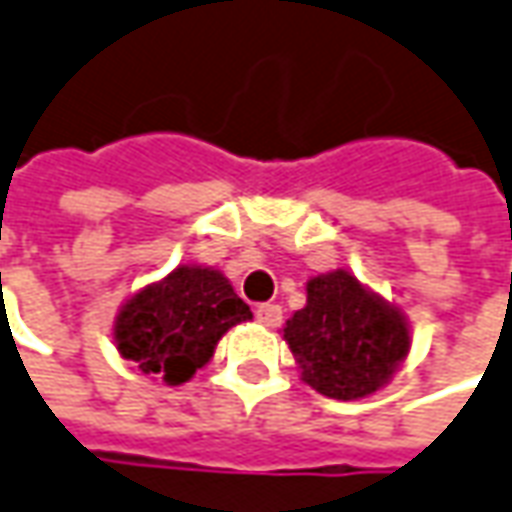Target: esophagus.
<instances>
[{
  "label": "esophagus",
  "mask_w": 512,
  "mask_h": 512,
  "mask_svg": "<svg viewBox=\"0 0 512 512\" xmlns=\"http://www.w3.org/2000/svg\"><path fill=\"white\" fill-rule=\"evenodd\" d=\"M256 318H259V324H264V327H279L281 307L279 304H259L256 307Z\"/></svg>",
  "instance_id": "34e87169"
}]
</instances>
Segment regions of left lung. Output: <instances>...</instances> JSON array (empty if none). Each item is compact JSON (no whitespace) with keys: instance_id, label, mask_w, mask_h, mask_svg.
I'll use <instances>...</instances> for the list:
<instances>
[{"instance_id":"obj_1","label":"left lung","mask_w":512,"mask_h":512,"mask_svg":"<svg viewBox=\"0 0 512 512\" xmlns=\"http://www.w3.org/2000/svg\"><path fill=\"white\" fill-rule=\"evenodd\" d=\"M284 341L304 383L332 400H358L389 383L411 335L403 312L369 293L352 273L307 281V307L293 312Z\"/></svg>"}]
</instances>
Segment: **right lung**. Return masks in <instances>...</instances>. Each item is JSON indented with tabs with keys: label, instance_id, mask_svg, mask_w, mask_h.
<instances>
[{
	"label": "right lung",
	"instance_id": "right-lung-1",
	"mask_svg": "<svg viewBox=\"0 0 512 512\" xmlns=\"http://www.w3.org/2000/svg\"><path fill=\"white\" fill-rule=\"evenodd\" d=\"M248 318L250 307L219 270L180 264L120 307L115 344L143 375L180 386L214 358L219 338Z\"/></svg>",
	"mask_w": 512,
	"mask_h": 512
}]
</instances>
